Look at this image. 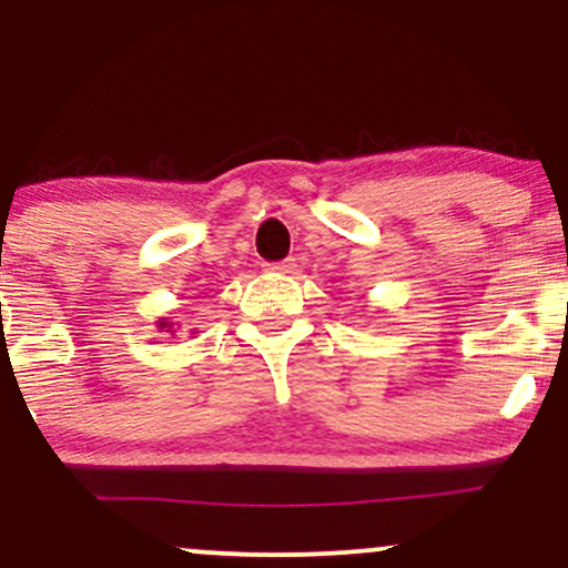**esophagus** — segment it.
<instances>
[{
  "mask_svg": "<svg viewBox=\"0 0 568 568\" xmlns=\"http://www.w3.org/2000/svg\"><path fill=\"white\" fill-rule=\"evenodd\" d=\"M266 270H270V272H280V275H288V272L296 270V258H285V262L266 264Z\"/></svg>",
  "mask_w": 568,
  "mask_h": 568,
  "instance_id": "obj_1",
  "label": "esophagus"
}]
</instances>
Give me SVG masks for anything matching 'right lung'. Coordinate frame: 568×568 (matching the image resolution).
<instances>
[{
    "label": "right lung",
    "mask_w": 568,
    "mask_h": 568,
    "mask_svg": "<svg viewBox=\"0 0 568 568\" xmlns=\"http://www.w3.org/2000/svg\"><path fill=\"white\" fill-rule=\"evenodd\" d=\"M154 325H158L160 331H168V334H171V336L179 334V325H175L173 321H168V317H160V321L154 323ZM192 334H197V331H192Z\"/></svg>",
    "instance_id": "right-lung-1"
}]
</instances>
